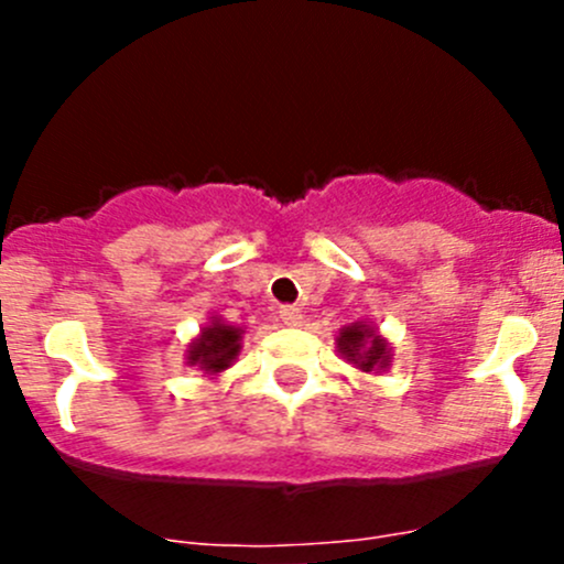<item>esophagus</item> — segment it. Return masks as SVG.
Wrapping results in <instances>:
<instances>
[{
    "label": "esophagus",
    "instance_id": "34e87169",
    "mask_svg": "<svg viewBox=\"0 0 564 564\" xmlns=\"http://www.w3.org/2000/svg\"><path fill=\"white\" fill-rule=\"evenodd\" d=\"M303 318H305V314L297 308V305H283L281 308V322L286 324V327H300V324H303Z\"/></svg>",
    "mask_w": 564,
    "mask_h": 564
}]
</instances>
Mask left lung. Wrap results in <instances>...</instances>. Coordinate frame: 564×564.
Instances as JSON below:
<instances>
[{
  "label": "left lung",
  "instance_id": "obj_1",
  "mask_svg": "<svg viewBox=\"0 0 564 564\" xmlns=\"http://www.w3.org/2000/svg\"><path fill=\"white\" fill-rule=\"evenodd\" d=\"M335 349L362 373H382L392 362V346L371 322H351L340 327V333L335 335Z\"/></svg>",
  "mask_w": 564,
  "mask_h": 564
}]
</instances>
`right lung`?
<instances>
[{
  "label": "right lung",
  "mask_w": 564,
  "mask_h": 564,
  "mask_svg": "<svg viewBox=\"0 0 564 564\" xmlns=\"http://www.w3.org/2000/svg\"><path fill=\"white\" fill-rule=\"evenodd\" d=\"M242 335H246V329L237 327V324L224 322L220 316H209V322L187 344L185 362L187 366H196L198 371H204V377H220L240 357Z\"/></svg>",
  "instance_id": "right-lung-1"
}]
</instances>
